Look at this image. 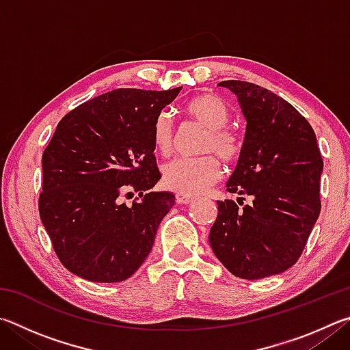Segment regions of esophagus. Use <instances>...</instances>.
I'll return each mask as SVG.
<instances>
[{
    "label": "esophagus",
    "mask_w": 350,
    "mask_h": 350,
    "mask_svg": "<svg viewBox=\"0 0 350 350\" xmlns=\"http://www.w3.org/2000/svg\"><path fill=\"white\" fill-rule=\"evenodd\" d=\"M176 200H177V202H179V204L187 205V204H191L193 200H194V198L189 196V194H177Z\"/></svg>",
    "instance_id": "1"
}]
</instances>
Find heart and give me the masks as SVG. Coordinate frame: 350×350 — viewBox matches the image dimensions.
<instances>
[{
	"label": "heart",
	"instance_id": "1",
	"mask_svg": "<svg viewBox=\"0 0 350 350\" xmlns=\"http://www.w3.org/2000/svg\"><path fill=\"white\" fill-rule=\"evenodd\" d=\"M183 112L208 129L204 151H215L224 161H234L241 152V139L233 129L227 128L230 109L227 103L215 94L204 92L188 98L182 106ZM152 144L161 156H168L174 144L173 118L161 112L154 122ZM221 163L215 156L196 159L179 157L163 165V185L179 194H198L210 187L221 176Z\"/></svg>",
	"mask_w": 350,
	"mask_h": 350
}]
</instances>
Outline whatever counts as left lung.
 Returning a JSON list of instances; mask_svg holds the SVG:
<instances>
[{"instance_id": "1", "label": "left lung", "mask_w": 350, "mask_h": 350, "mask_svg": "<svg viewBox=\"0 0 350 350\" xmlns=\"http://www.w3.org/2000/svg\"><path fill=\"white\" fill-rule=\"evenodd\" d=\"M247 122L239 161L225 187L252 198L217 200L210 245L242 280L278 275L298 260L321 211L323 159L310 123L286 100L248 81L227 80Z\"/></svg>"}]
</instances>
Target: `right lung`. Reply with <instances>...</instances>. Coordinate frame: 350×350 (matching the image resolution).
Returning <instances> with one entry per match:
<instances>
[{
  "mask_svg": "<svg viewBox=\"0 0 350 350\" xmlns=\"http://www.w3.org/2000/svg\"><path fill=\"white\" fill-rule=\"evenodd\" d=\"M182 88L114 90L64 116L43 152L40 217L58 259L92 282L125 281L150 254L176 198L161 180L152 128ZM137 191L133 206L121 194Z\"/></svg>",
  "mask_w": 350,
  "mask_h": 350,
  "instance_id": "1",
  "label": "right lung"
}]
</instances>
